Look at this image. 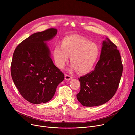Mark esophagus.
Returning <instances> with one entry per match:
<instances>
[{"mask_svg":"<svg viewBox=\"0 0 135 135\" xmlns=\"http://www.w3.org/2000/svg\"><path fill=\"white\" fill-rule=\"evenodd\" d=\"M65 79L66 80H70L71 79H72V76H70V75L67 74H66L65 75Z\"/></svg>","mask_w":135,"mask_h":135,"instance_id":"34e87169","label":"esophagus"}]
</instances>
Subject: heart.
<instances>
[{"mask_svg":"<svg viewBox=\"0 0 135 135\" xmlns=\"http://www.w3.org/2000/svg\"><path fill=\"white\" fill-rule=\"evenodd\" d=\"M56 65L62 68L69 57L72 68L80 73H88L93 69L99 56L97 45L79 35H69L63 39L62 44H57L54 50Z\"/></svg>","mask_w":135,"mask_h":135,"instance_id":"heart-1","label":"heart"}]
</instances>
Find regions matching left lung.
<instances>
[{
  "instance_id": "8db88e82",
  "label": "left lung",
  "mask_w": 135,
  "mask_h": 135,
  "mask_svg": "<svg viewBox=\"0 0 135 135\" xmlns=\"http://www.w3.org/2000/svg\"><path fill=\"white\" fill-rule=\"evenodd\" d=\"M102 42L100 60L93 71L79 78L78 101L85 107L104 104L114 96L123 73L121 56L117 46L108 38Z\"/></svg>"
}]
</instances>
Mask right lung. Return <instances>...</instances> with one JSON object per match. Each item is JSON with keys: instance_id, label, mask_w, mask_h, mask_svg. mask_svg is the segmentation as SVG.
Masks as SVG:
<instances>
[{"instance_id": "add662e5", "label": "right lung", "mask_w": 135, "mask_h": 135, "mask_svg": "<svg viewBox=\"0 0 135 135\" xmlns=\"http://www.w3.org/2000/svg\"><path fill=\"white\" fill-rule=\"evenodd\" d=\"M57 32L55 28H49L34 33L19 44L13 52L12 79L20 94L32 103L51 100L57 86L65 79L64 74L54 65L45 42Z\"/></svg>"}]
</instances>
